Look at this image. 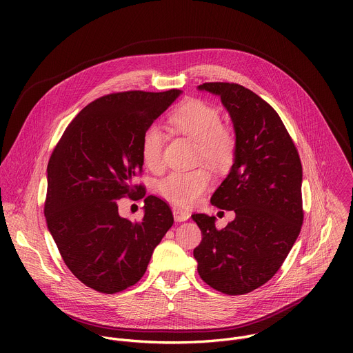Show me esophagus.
<instances>
[{"instance_id":"esophagus-1","label":"esophagus","mask_w":353,"mask_h":353,"mask_svg":"<svg viewBox=\"0 0 353 353\" xmlns=\"http://www.w3.org/2000/svg\"><path fill=\"white\" fill-rule=\"evenodd\" d=\"M173 216H174V221L176 222H184L190 218V214L184 210H180V208H174L173 210Z\"/></svg>"}]
</instances>
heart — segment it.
Wrapping results in <instances>:
<instances>
[{
  "label": "heart",
  "mask_w": 353,
  "mask_h": 353,
  "mask_svg": "<svg viewBox=\"0 0 353 353\" xmlns=\"http://www.w3.org/2000/svg\"><path fill=\"white\" fill-rule=\"evenodd\" d=\"M168 127L174 134H183L196 143V158H203L216 169L228 168L236 152V139L229 128L222 125L221 113L198 99L180 103L168 117ZM165 135L157 125H149L141 138V157L150 170L162 166ZM212 177L208 170H173L159 181V191L172 203L188 207L199 199Z\"/></svg>",
  "instance_id": "b5f03b06"
}]
</instances>
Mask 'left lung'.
Returning a JSON list of instances; mask_svg holds the SVG:
<instances>
[{
  "instance_id": "left-lung-1",
  "label": "left lung",
  "mask_w": 353,
  "mask_h": 353,
  "mask_svg": "<svg viewBox=\"0 0 353 353\" xmlns=\"http://www.w3.org/2000/svg\"><path fill=\"white\" fill-rule=\"evenodd\" d=\"M196 89L219 96L233 124V165L211 204L236 216L218 230L215 216L194 214L203 233L194 259L211 288L244 294L276 274L300 233L301 163L278 113L259 94L228 82Z\"/></svg>"
}]
</instances>
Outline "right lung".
I'll return each instance as SVG.
<instances>
[{
    "mask_svg": "<svg viewBox=\"0 0 353 353\" xmlns=\"http://www.w3.org/2000/svg\"><path fill=\"white\" fill-rule=\"evenodd\" d=\"M181 90H131L100 97L67 127L47 166L44 215L70 271L86 286L116 293L135 285L173 225L169 205L143 199V218L120 216L117 199L145 195L132 180L142 170L143 131Z\"/></svg>",
    "mask_w": 353,
    "mask_h": 353,
    "instance_id": "right-lung-1",
    "label": "right lung"
}]
</instances>
